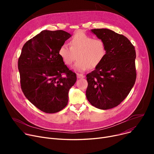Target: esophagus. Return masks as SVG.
<instances>
[{
	"instance_id": "34e87169",
	"label": "esophagus",
	"mask_w": 154,
	"mask_h": 154,
	"mask_svg": "<svg viewBox=\"0 0 154 154\" xmlns=\"http://www.w3.org/2000/svg\"><path fill=\"white\" fill-rule=\"evenodd\" d=\"M77 76L79 79H83V78L85 77V76L83 74H77Z\"/></svg>"
}]
</instances>
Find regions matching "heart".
I'll return each mask as SVG.
<instances>
[{
    "label": "heart",
    "mask_w": 154,
    "mask_h": 154,
    "mask_svg": "<svg viewBox=\"0 0 154 154\" xmlns=\"http://www.w3.org/2000/svg\"><path fill=\"white\" fill-rule=\"evenodd\" d=\"M59 55L66 66H71L77 57L74 69L84 71L98 67L107 54L106 44L102 39L94 38L84 32H78L69 42V45L63 44L59 49Z\"/></svg>",
    "instance_id": "1"
}]
</instances>
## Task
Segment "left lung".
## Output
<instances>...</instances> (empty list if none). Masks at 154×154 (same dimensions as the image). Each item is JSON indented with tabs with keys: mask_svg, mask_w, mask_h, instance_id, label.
<instances>
[{
	"mask_svg": "<svg viewBox=\"0 0 154 154\" xmlns=\"http://www.w3.org/2000/svg\"><path fill=\"white\" fill-rule=\"evenodd\" d=\"M91 30L106 42L107 54L99 66L86 75V97L95 107L107 110L119 106L135 84V49L122 34L107 29Z\"/></svg>",
	"mask_w": 154,
	"mask_h": 154,
	"instance_id": "left-lung-1",
	"label": "left lung"
}]
</instances>
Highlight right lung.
<instances>
[{
    "instance_id": "1",
    "label": "right lung",
    "mask_w": 154,
    "mask_h": 154,
    "mask_svg": "<svg viewBox=\"0 0 154 154\" xmlns=\"http://www.w3.org/2000/svg\"><path fill=\"white\" fill-rule=\"evenodd\" d=\"M71 35L62 30H43L23 45L18 60L20 86L39 110L54 114L66 107L75 73L65 65L59 49Z\"/></svg>"
}]
</instances>
